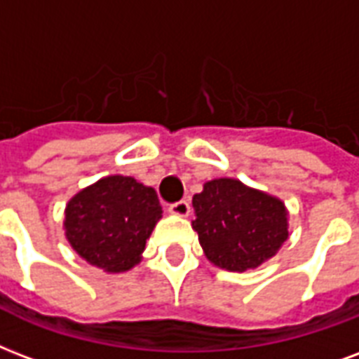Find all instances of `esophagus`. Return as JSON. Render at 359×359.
I'll use <instances>...</instances> for the list:
<instances>
[{
    "label": "esophagus",
    "mask_w": 359,
    "mask_h": 359,
    "mask_svg": "<svg viewBox=\"0 0 359 359\" xmlns=\"http://www.w3.org/2000/svg\"><path fill=\"white\" fill-rule=\"evenodd\" d=\"M169 212L175 216H180V218H186L190 215V203L188 201H177V203L169 205Z\"/></svg>",
    "instance_id": "esophagus-1"
}]
</instances>
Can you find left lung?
I'll return each mask as SVG.
<instances>
[{"instance_id":"obj_1","label":"left lung","mask_w":359,"mask_h":359,"mask_svg":"<svg viewBox=\"0 0 359 359\" xmlns=\"http://www.w3.org/2000/svg\"><path fill=\"white\" fill-rule=\"evenodd\" d=\"M199 245L210 264L243 273L256 269L288 239V209L283 199L237 179H212L191 199Z\"/></svg>"}]
</instances>
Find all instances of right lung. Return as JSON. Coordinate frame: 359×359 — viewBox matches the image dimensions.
Wrapping results in <instances>:
<instances>
[{
    "label": "right lung",
    "mask_w": 359,
    "mask_h": 359,
    "mask_svg": "<svg viewBox=\"0 0 359 359\" xmlns=\"http://www.w3.org/2000/svg\"><path fill=\"white\" fill-rule=\"evenodd\" d=\"M160 218L154 188L133 177L109 175L67 201L65 239L90 265L105 273H126L143 259L147 239Z\"/></svg>",
    "instance_id": "1"
}]
</instances>
